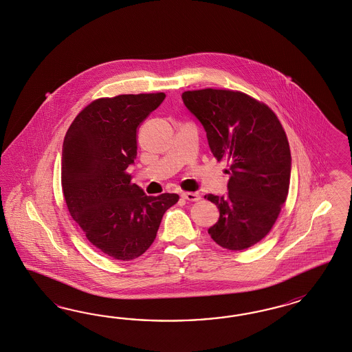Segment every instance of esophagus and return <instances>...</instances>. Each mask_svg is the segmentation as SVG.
<instances>
[{
  "instance_id": "34e87169",
  "label": "esophagus",
  "mask_w": 352,
  "mask_h": 352,
  "mask_svg": "<svg viewBox=\"0 0 352 352\" xmlns=\"http://www.w3.org/2000/svg\"><path fill=\"white\" fill-rule=\"evenodd\" d=\"M181 197L184 199V200H187V201H197V200H200V195L199 193H193V192H183Z\"/></svg>"
}]
</instances>
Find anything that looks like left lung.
I'll return each instance as SVG.
<instances>
[{
  "label": "left lung",
  "instance_id": "8db88e82",
  "mask_svg": "<svg viewBox=\"0 0 352 352\" xmlns=\"http://www.w3.org/2000/svg\"><path fill=\"white\" fill-rule=\"evenodd\" d=\"M182 99L205 129L214 157L230 162L228 192L205 196L219 210L208 234L230 250L256 245L288 196L292 156L284 129L266 104L240 91L204 89Z\"/></svg>",
  "mask_w": 352,
  "mask_h": 352
}]
</instances>
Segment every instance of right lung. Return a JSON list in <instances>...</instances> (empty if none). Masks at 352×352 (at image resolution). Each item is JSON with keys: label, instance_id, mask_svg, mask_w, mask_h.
Instances as JSON below:
<instances>
[{"label": "right lung", "instance_id": "add662e5", "mask_svg": "<svg viewBox=\"0 0 352 352\" xmlns=\"http://www.w3.org/2000/svg\"><path fill=\"white\" fill-rule=\"evenodd\" d=\"M165 99L164 93L94 100L68 129L62 149V187L68 210L87 240L108 256L130 261L156 239L177 193L156 197L131 184L139 124Z\"/></svg>", "mask_w": 352, "mask_h": 352}]
</instances>
